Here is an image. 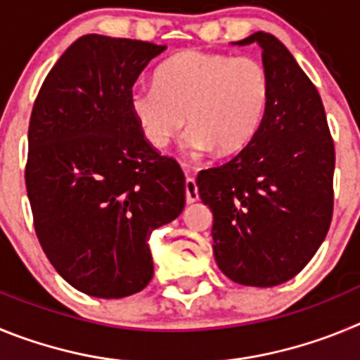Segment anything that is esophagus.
<instances>
[{
	"instance_id": "1",
	"label": "esophagus",
	"mask_w": 360,
	"mask_h": 360,
	"mask_svg": "<svg viewBox=\"0 0 360 360\" xmlns=\"http://www.w3.org/2000/svg\"><path fill=\"white\" fill-rule=\"evenodd\" d=\"M186 200L187 203H195L198 200V187L191 176L186 180Z\"/></svg>"
}]
</instances>
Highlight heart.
I'll return each mask as SVG.
<instances>
[{
  "mask_svg": "<svg viewBox=\"0 0 360 360\" xmlns=\"http://www.w3.org/2000/svg\"><path fill=\"white\" fill-rule=\"evenodd\" d=\"M270 101L269 73L250 57L186 50L135 88L129 108L146 141L164 148L189 126L186 149L231 155L256 136Z\"/></svg>",
  "mask_w": 360,
  "mask_h": 360,
  "instance_id": "obj_1",
  "label": "heart"
}]
</instances>
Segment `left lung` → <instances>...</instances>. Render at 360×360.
Segmentation results:
<instances>
[{"label": "left lung", "instance_id": "8db88e82", "mask_svg": "<svg viewBox=\"0 0 360 360\" xmlns=\"http://www.w3.org/2000/svg\"><path fill=\"white\" fill-rule=\"evenodd\" d=\"M256 43L270 101L256 136L231 162L200 171L212 212L216 265L234 283L276 287L299 274L326 238L333 212V151L319 91L287 46L266 32Z\"/></svg>", "mask_w": 360, "mask_h": 360}]
</instances>
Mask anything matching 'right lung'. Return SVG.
<instances>
[{
  "label": "right lung",
  "instance_id": "add662e5",
  "mask_svg": "<svg viewBox=\"0 0 360 360\" xmlns=\"http://www.w3.org/2000/svg\"><path fill=\"white\" fill-rule=\"evenodd\" d=\"M167 46L88 34L59 57L28 126L34 227L65 281L94 297L148 287L155 229L180 216L186 176L160 157L129 108L131 88Z\"/></svg>",
  "mask_w": 360,
  "mask_h": 360
}]
</instances>
